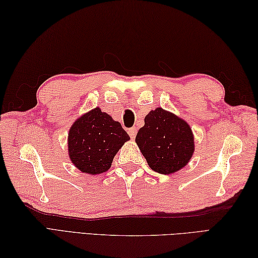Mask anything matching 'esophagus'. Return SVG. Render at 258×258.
Here are the masks:
<instances>
[{"label": "esophagus", "instance_id": "obj_1", "mask_svg": "<svg viewBox=\"0 0 258 258\" xmlns=\"http://www.w3.org/2000/svg\"><path fill=\"white\" fill-rule=\"evenodd\" d=\"M128 134H130L131 138L134 139L135 136H136V134H138V128H136V127H132V128H130V130H128Z\"/></svg>", "mask_w": 258, "mask_h": 258}]
</instances>
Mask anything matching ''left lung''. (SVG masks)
<instances>
[{
    "label": "left lung",
    "mask_w": 258,
    "mask_h": 258,
    "mask_svg": "<svg viewBox=\"0 0 258 258\" xmlns=\"http://www.w3.org/2000/svg\"><path fill=\"white\" fill-rule=\"evenodd\" d=\"M144 122L135 142L153 171L166 175L184 167L194 152L189 125L161 107L147 114Z\"/></svg>",
    "instance_id": "1"
}]
</instances>
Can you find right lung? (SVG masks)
Listing matches in <instances>:
<instances>
[{
    "label": "right lung",
    "instance_id": "1",
    "mask_svg": "<svg viewBox=\"0 0 258 258\" xmlns=\"http://www.w3.org/2000/svg\"><path fill=\"white\" fill-rule=\"evenodd\" d=\"M130 140L120 123L96 107L76 119L69 133V154L74 165L87 174H101Z\"/></svg>",
    "mask_w": 258,
    "mask_h": 258
}]
</instances>
